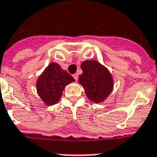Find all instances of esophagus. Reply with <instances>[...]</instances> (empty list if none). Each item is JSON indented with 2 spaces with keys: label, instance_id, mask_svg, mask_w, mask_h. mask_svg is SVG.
<instances>
[{
  "label": "esophagus",
  "instance_id": "34e87169",
  "mask_svg": "<svg viewBox=\"0 0 157 157\" xmlns=\"http://www.w3.org/2000/svg\"><path fill=\"white\" fill-rule=\"evenodd\" d=\"M73 78L75 79V81H77V80H78V74L77 73H75L73 75Z\"/></svg>",
  "mask_w": 157,
  "mask_h": 157
}]
</instances>
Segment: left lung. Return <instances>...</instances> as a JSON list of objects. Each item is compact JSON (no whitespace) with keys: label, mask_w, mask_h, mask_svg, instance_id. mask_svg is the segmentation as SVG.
<instances>
[{"label":"left lung","mask_w":157,"mask_h":157,"mask_svg":"<svg viewBox=\"0 0 157 157\" xmlns=\"http://www.w3.org/2000/svg\"><path fill=\"white\" fill-rule=\"evenodd\" d=\"M82 74L78 82L85 90L87 98L95 103L104 102L111 94L114 81L109 70L97 60H85L81 64Z\"/></svg>","instance_id":"obj_1"}]
</instances>
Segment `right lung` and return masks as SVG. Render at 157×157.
Listing matches in <instances>:
<instances>
[{
    "instance_id": "1",
    "label": "right lung",
    "mask_w": 157,
    "mask_h": 157,
    "mask_svg": "<svg viewBox=\"0 0 157 157\" xmlns=\"http://www.w3.org/2000/svg\"><path fill=\"white\" fill-rule=\"evenodd\" d=\"M75 80L57 63H50L38 76L36 83V92L47 106L57 103L61 98L65 86Z\"/></svg>"
}]
</instances>
